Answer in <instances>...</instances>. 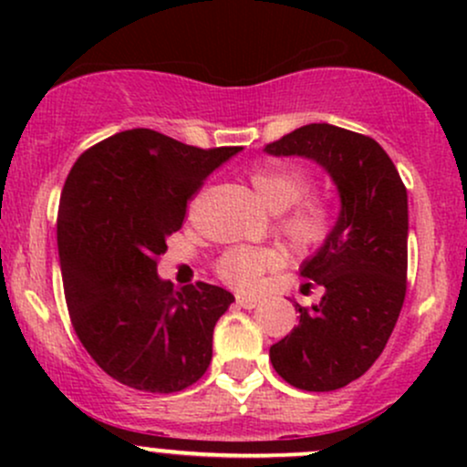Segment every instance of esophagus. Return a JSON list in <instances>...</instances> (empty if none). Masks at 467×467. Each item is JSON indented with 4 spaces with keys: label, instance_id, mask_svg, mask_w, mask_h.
I'll return each mask as SVG.
<instances>
[{
    "label": "esophagus",
    "instance_id": "obj_1",
    "mask_svg": "<svg viewBox=\"0 0 467 467\" xmlns=\"http://www.w3.org/2000/svg\"><path fill=\"white\" fill-rule=\"evenodd\" d=\"M259 303H261L259 298H254V296H237V305L244 309H254Z\"/></svg>",
    "mask_w": 467,
    "mask_h": 467
}]
</instances>
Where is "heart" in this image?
Returning <instances> with one entry per match:
<instances>
[{"mask_svg": "<svg viewBox=\"0 0 467 467\" xmlns=\"http://www.w3.org/2000/svg\"><path fill=\"white\" fill-rule=\"evenodd\" d=\"M248 180L256 197L272 213H281L278 233L294 250L312 252L331 237L336 228L334 206L323 197L307 195L312 191V178L301 166H259ZM281 261L283 256L276 250L237 245L219 256L215 272L226 285L250 292L259 287L265 272L276 270Z\"/></svg>", "mask_w": 467, "mask_h": 467, "instance_id": "obj_1", "label": "heart"}]
</instances>
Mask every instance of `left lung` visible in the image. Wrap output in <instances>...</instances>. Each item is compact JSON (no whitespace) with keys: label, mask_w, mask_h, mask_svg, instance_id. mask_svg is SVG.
<instances>
[{"label":"left lung","mask_w":467,"mask_h":467,"mask_svg":"<svg viewBox=\"0 0 467 467\" xmlns=\"http://www.w3.org/2000/svg\"><path fill=\"white\" fill-rule=\"evenodd\" d=\"M265 151L316 160L340 192L334 233L301 267V276L325 287L323 298L294 305L298 325L270 347L272 367L287 384L327 393L371 368L400 318L409 270L406 186L373 138L327 122L294 130Z\"/></svg>","instance_id":"left-lung-1"}]
</instances>
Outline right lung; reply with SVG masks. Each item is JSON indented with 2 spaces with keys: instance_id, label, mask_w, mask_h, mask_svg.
<instances>
[{
  "instance_id": "1",
  "label": "right lung",
  "mask_w": 467,
  "mask_h": 467,
  "mask_svg": "<svg viewBox=\"0 0 467 467\" xmlns=\"http://www.w3.org/2000/svg\"><path fill=\"white\" fill-rule=\"evenodd\" d=\"M239 151L130 130L89 147L69 171L57 217L69 320L125 387L178 393L211 364L213 329L234 296L202 281L175 289L160 281L158 256L203 180Z\"/></svg>"
}]
</instances>
